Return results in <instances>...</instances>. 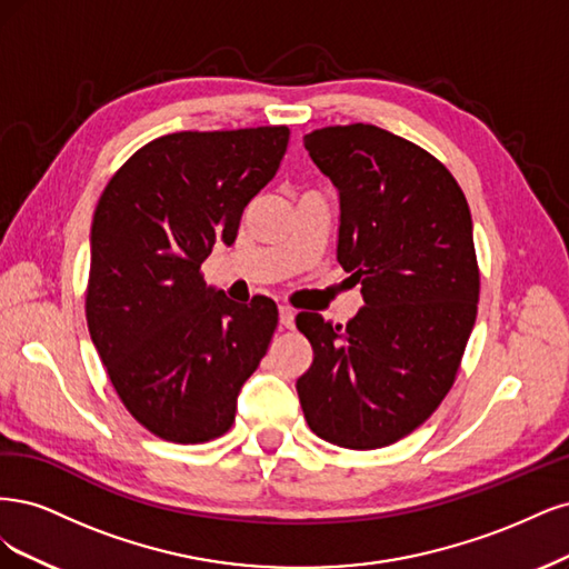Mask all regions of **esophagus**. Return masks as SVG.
Listing matches in <instances>:
<instances>
[{"label": "esophagus", "instance_id": "esophagus-1", "mask_svg": "<svg viewBox=\"0 0 569 569\" xmlns=\"http://www.w3.org/2000/svg\"><path fill=\"white\" fill-rule=\"evenodd\" d=\"M279 321L283 328H292L296 326V311H292L288 305L279 307Z\"/></svg>", "mask_w": 569, "mask_h": 569}]
</instances>
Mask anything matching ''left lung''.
Returning <instances> with one entry per match:
<instances>
[{"label":"left lung","mask_w":569,"mask_h":569,"mask_svg":"<svg viewBox=\"0 0 569 569\" xmlns=\"http://www.w3.org/2000/svg\"><path fill=\"white\" fill-rule=\"evenodd\" d=\"M305 149L338 189V262L363 307L347 326L300 311L315 361L298 397L326 442L380 449L453 385L480 300L470 208L442 162L376 124L323 127Z\"/></svg>","instance_id":"1"}]
</instances>
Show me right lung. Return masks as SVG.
<instances>
[{
	"instance_id": "right-lung-1",
	"label": "right lung",
	"mask_w": 569,
	"mask_h": 569,
	"mask_svg": "<svg viewBox=\"0 0 569 569\" xmlns=\"http://www.w3.org/2000/svg\"><path fill=\"white\" fill-rule=\"evenodd\" d=\"M288 127L174 132L108 181L91 222L87 326L118 397L160 439L224 435L243 382L277 331V302L238 305L200 264L236 241L241 214L277 174Z\"/></svg>"
}]
</instances>
